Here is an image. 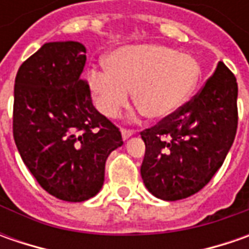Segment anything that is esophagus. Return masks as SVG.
<instances>
[{
    "mask_svg": "<svg viewBox=\"0 0 249 249\" xmlns=\"http://www.w3.org/2000/svg\"><path fill=\"white\" fill-rule=\"evenodd\" d=\"M120 133H122V137H123V140L130 139V137L134 134V131H133V130H127V129H122L120 130Z\"/></svg>",
    "mask_w": 249,
    "mask_h": 249,
    "instance_id": "34e87169",
    "label": "esophagus"
}]
</instances>
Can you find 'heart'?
I'll list each match as a JSON object with an SVG mask.
<instances>
[{
	"mask_svg": "<svg viewBox=\"0 0 249 249\" xmlns=\"http://www.w3.org/2000/svg\"><path fill=\"white\" fill-rule=\"evenodd\" d=\"M107 71H91L87 82L102 115L116 118L133 97L149 119L178 110L196 89L201 69L196 59L162 44H131L113 50Z\"/></svg>",
	"mask_w": 249,
	"mask_h": 249,
	"instance_id": "heart-1",
	"label": "heart"
}]
</instances>
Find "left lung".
<instances>
[{"instance_id": "obj_1", "label": "left lung", "mask_w": 249, "mask_h": 249, "mask_svg": "<svg viewBox=\"0 0 249 249\" xmlns=\"http://www.w3.org/2000/svg\"><path fill=\"white\" fill-rule=\"evenodd\" d=\"M238 86L223 62L204 89L159 124L141 133V177L163 201L194 196L223 165L237 131Z\"/></svg>"}]
</instances>
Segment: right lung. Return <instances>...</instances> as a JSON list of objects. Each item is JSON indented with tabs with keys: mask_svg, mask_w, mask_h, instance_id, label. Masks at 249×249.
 Wrapping results in <instances>:
<instances>
[{
	"mask_svg": "<svg viewBox=\"0 0 249 249\" xmlns=\"http://www.w3.org/2000/svg\"><path fill=\"white\" fill-rule=\"evenodd\" d=\"M86 53L79 41L45 43L15 79L18 151L38 184L68 202L100 193L105 162L123 145L119 129L94 108L82 79Z\"/></svg>",
	"mask_w": 249,
	"mask_h": 249,
	"instance_id": "obj_1",
	"label": "right lung"
}]
</instances>
